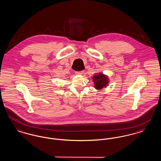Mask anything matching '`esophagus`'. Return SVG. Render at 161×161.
I'll return each mask as SVG.
<instances>
[{"label":"esophagus","mask_w":161,"mask_h":161,"mask_svg":"<svg viewBox=\"0 0 161 161\" xmlns=\"http://www.w3.org/2000/svg\"><path fill=\"white\" fill-rule=\"evenodd\" d=\"M83 73H84V71H83V70L75 72V74H77V75H81V74H83Z\"/></svg>","instance_id":"obj_1"}]
</instances>
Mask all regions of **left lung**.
<instances>
[{
  "instance_id": "8db88e82",
  "label": "left lung",
  "mask_w": 161,
  "mask_h": 161,
  "mask_svg": "<svg viewBox=\"0 0 161 161\" xmlns=\"http://www.w3.org/2000/svg\"><path fill=\"white\" fill-rule=\"evenodd\" d=\"M93 80L96 89H102L103 87H106L108 83L107 77L102 73L95 75Z\"/></svg>"
}]
</instances>
